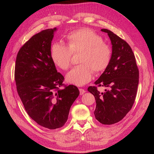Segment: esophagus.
Masks as SVG:
<instances>
[{"label":"esophagus","instance_id":"34e87169","mask_svg":"<svg viewBox=\"0 0 154 154\" xmlns=\"http://www.w3.org/2000/svg\"><path fill=\"white\" fill-rule=\"evenodd\" d=\"M79 90H80V94L81 95L83 94L85 92V91L83 89V88H80V89H79Z\"/></svg>","mask_w":154,"mask_h":154}]
</instances>
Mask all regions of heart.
<instances>
[{
	"mask_svg": "<svg viewBox=\"0 0 154 154\" xmlns=\"http://www.w3.org/2000/svg\"><path fill=\"white\" fill-rule=\"evenodd\" d=\"M68 46L54 43L51 46V55L56 66L67 70L71 65L72 54L80 53L78 62L66 74L68 82L82 86L89 82L96 73L103 72L110 62L112 50L103 38L90 28H82L67 35Z\"/></svg>",
	"mask_w": 154,
	"mask_h": 154,
	"instance_id": "heart-1",
	"label": "heart"
}]
</instances>
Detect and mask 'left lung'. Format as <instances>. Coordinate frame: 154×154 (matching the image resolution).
Returning <instances> with one entry per match:
<instances>
[{
	"mask_svg": "<svg viewBox=\"0 0 154 154\" xmlns=\"http://www.w3.org/2000/svg\"><path fill=\"white\" fill-rule=\"evenodd\" d=\"M101 31L108 34L112 45L111 60L95 82L96 86L88 87L87 91L95 97L96 119L103 125H112L123 119L132 109L137 94L139 69L127 42L109 29ZM97 86L105 87V92H100Z\"/></svg>",
	"mask_w": 154,
	"mask_h": 154,
	"instance_id": "8db88e82",
	"label": "left lung"
}]
</instances>
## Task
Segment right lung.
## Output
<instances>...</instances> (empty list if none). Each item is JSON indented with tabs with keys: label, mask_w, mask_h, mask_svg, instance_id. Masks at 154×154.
<instances>
[{
	"label": "right lung",
	"mask_w": 154,
	"mask_h": 154,
	"mask_svg": "<svg viewBox=\"0 0 154 154\" xmlns=\"http://www.w3.org/2000/svg\"><path fill=\"white\" fill-rule=\"evenodd\" d=\"M56 28L32 36L18 51L15 67L17 92L27 114L42 127L56 129L66 123L80 94L76 86L63 83L51 55Z\"/></svg>",
	"instance_id": "right-lung-1"
}]
</instances>
